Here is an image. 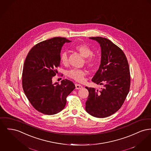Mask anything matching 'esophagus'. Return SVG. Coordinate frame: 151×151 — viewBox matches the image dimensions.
<instances>
[{
  "instance_id": "esophagus-1",
  "label": "esophagus",
  "mask_w": 151,
  "mask_h": 151,
  "mask_svg": "<svg viewBox=\"0 0 151 151\" xmlns=\"http://www.w3.org/2000/svg\"><path fill=\"white\" fill-rule=\"evenodd\" d=\"M75 87L76 89H80L83 88V86L80 84H75Z\"/></svg>"
}]
</instances>
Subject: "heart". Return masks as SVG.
I'll return each instance as SVG.
<instances>
[{"label": "heart", "instance_id": "obj_1", "mask_svg": "<svg viewBox=\"0 0 151 151\" xmlns=\"http://www.w3.org/2000/svg\"><path fill=\"white\" fill-rule=\"evenodd\" d=\"M75 50L85 58V63L89 68L93 69L96 67L98 64V59L93 55L92 50L88 45L84 43L78 45L75 47ZM60 61L64 65L68 64V56L66 52H64L60 55ZM67 75L73 80L83 82L86 75V71L82 69H71L67 72Z\"/></svg>", "mask_w": 151, "mask_h": 151}]
</instances>
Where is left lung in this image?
<instances>
[{
    "label": "left lung",
    "mask_w": 151,
    "mask_h": 151,
    "mask_svg": "<svg viewBox=\"0 0 151 151\" xmlns=\"http://www.w3.org/2000/svg\"><path fill=\"white\" fill-rule=\"evenodd\" d=\"M100 45L101 59L92 81L103 85L100 91L88 90L86 110L91 115L104 118L115 114L122 106L129 91L131 76L129 64L122 49L109 39L91 37Z\"/></svg>",
    "instance_id": "8db88e82"
}]
</instances>
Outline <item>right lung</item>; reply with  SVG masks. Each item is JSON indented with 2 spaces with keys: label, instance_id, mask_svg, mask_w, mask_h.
<instances>
[{
  "label": "right lung",
  "instance_id": "obj_1",
  "mask_svg": "<svg viewBox=\"0 0 151 151\" xmlns=\"http://www.w3.org/2000/svg\"><path fill=\"white\" fill-rule=\"evenodd\" d=\"M71 41L55 37L34 45L26 56L22 73V86L26 96L37 111L51 115L65 106L67 96L75 88L70 80L60 84L52 83L60 67V51L63 45Z\"/></svg>",
  "mask_w": 151,
  "mask_h": 151
}]
</instances>
